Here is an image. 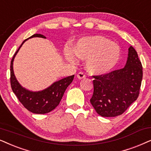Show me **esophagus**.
<instances>
[{
    "mask_svg": "<svg viewBox=\"0 0 151 151\" xmlns=\"http://www.w3.org/2000/svg\"><path fill=\"white\" fill-rule=\"evenodd\" d=\"M77 78H78V79H84V78H86L85 74H84L83 72H79V73L77 74Z\"/></svg>",
    "mask_w": 151,
    "mask_h": 151,
    "instance_id": "esophagus-1",
    "label": "esophagus"
}]
</instances>
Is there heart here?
Instances as JSON below:
<instances>
[{"mask_svg":"<svg viewBox=\"0 0 151 151\" xmlns=\"http://www.w3.org/2000/svg\"><path fill=\"white\" fill-rule=\"evenodd\" d=\"M68 59L74 61L76 55L86 59V68L94 74H103L110 72L119 61L121 50L117 43L101 36L82 38L75 44L74 50L64 49Z\"/></svg>","mask_w":151,"mask_h":151,"instance_id":"heart-1","label":"heart"}]
</instances>
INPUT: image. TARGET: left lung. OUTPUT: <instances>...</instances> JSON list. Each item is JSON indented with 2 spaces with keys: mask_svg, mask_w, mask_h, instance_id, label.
I'll use <instances>...</instances> for the list:
<instances>
[{
  "mask_svg": "<svg viewBox=\"0 0 151 151\" xmlns=\"http://www.w3.org/2000/svg\"><path fill=\"white\" fill-rule=\"evenodd\" d=\"M142 70L137 53L130 46L124 68L92 76L94 92L90 103L96 112L106 117L123 114L138 98L143 77Z\"/></svg>",
  "mask_w": 151,
  "mask_h": 151,
  "instance_id": "left-lung-1",
  "label": "left lung"
}]
</instances>
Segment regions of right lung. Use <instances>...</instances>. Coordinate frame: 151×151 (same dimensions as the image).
Returning <instances> with one entry per match:
<instances>
[{
  "mask_svg": "<svg viewBox=\"0 0 151 151\" xmlns=\"http://www.w3.org/2000/svg\"><path fill=\"white\" fill-rule=\"evenodd\" d=\"M33 37H41L46 39L45 36L36 34L32 35ZM25 39L21 46L15 52L14 55L11 61L10 64V83L14 93L16 94L19 101L23 104V106L29 111L35 114H45L51 112L55 109V108L59 105L60 101L63 97L64 92L68 86L73 81L74 75L65 77L54 83L49 88L45 90L39 92H32L23 88L20 85L19 82L16 79L13 70V61L17 52L24 42L27 41Z\"/></svg>",
  "mask_w": 151,
  "mask_h": 151,
  "instance_id": "add662e5",
  "label": "right lung"
}]
</instances>
